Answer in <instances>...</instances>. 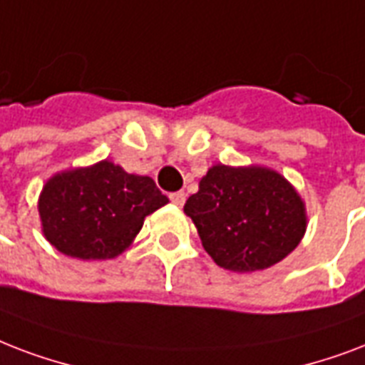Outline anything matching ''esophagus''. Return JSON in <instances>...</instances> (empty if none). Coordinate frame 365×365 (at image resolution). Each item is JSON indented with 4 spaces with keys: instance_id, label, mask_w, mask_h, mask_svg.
<instances>
[{
    "instance_id": "esophagus-1",
    "label": "esophagus",
    "mask_w": 365,
    "mask_h": 365,
    "mask_svg": "<svg viewBox=\"0 0 365 365\" xmlns=\"http://www.w3.org/2000/svg\"><path fill=\"white\" fill-rule=\"evenodd\" d=\"M169 200L175 203V205H179V207H182L185 205V192H173V194H169Z\"/></svg>"
}]
</instances>
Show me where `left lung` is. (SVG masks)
Listing matches in <instances>:
<instances>
[{
    "label": "left lung",
    "mask_w": 365,
    "mask_h": 365,
    "mask_svg": "<svg viewBox=\"0 0 365 365\" xmlns=\"http://www.w3.org/2000/svg\"><path fill=\"white\" fill-rule=\"evenodd\" d=\"M203 250L219 267L262 270L295 250L307 230L295 188L264 168L215 165L185 203Z\"/></svg>",
    "instance_id": "obj_1"
}]
</instances>
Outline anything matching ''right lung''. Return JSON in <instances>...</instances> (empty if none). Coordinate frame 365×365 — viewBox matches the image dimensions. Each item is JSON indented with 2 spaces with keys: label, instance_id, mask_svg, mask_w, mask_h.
<instances>
[{
  "label": "right lung",
  "instance_id": "obj_1",
  "mask_svg": "<svg viewBox=\"0 0 365 365\" xmlns=\"http://www.w3.org/2000/svg\"><path fill=\"white\" fill-rule=\"evenodd\" d=\"M150 177L101 162L55 175L39 196L45 238L64 255L112 259L131 244L146 215L165 205Z\"/></svg>",
  "mask_w": 365,
  "mask_h": 365
}]
</instances>
